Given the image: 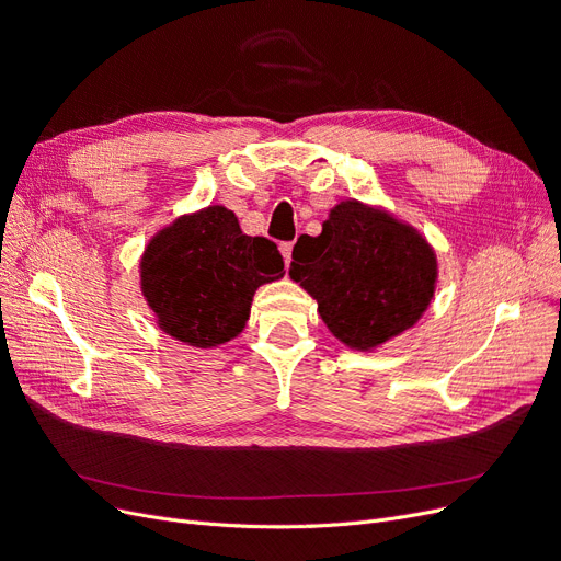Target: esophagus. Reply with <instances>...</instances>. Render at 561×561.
I'll list each match as a JSON object with an SVG mask.
<instances>
[{
  "instance_id": "34e87169",
  "label": "esophagus",
  "mask_w": 561,
  "mask_h": 561,
  "mask_svg": "<svg viewBox=\"0 0 561 561\" xmlns=\"http://www.w3.org/2000/svg\"><path fill=\"white\" fill-rule=\"evenodd\" d=\"M279 252H282V256H284V265L288 268V265H290V254H293V243H282V245H279Z\"/></svg>"
}]
</instances>
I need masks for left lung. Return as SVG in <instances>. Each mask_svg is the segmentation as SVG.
<instances>
[{
	"mask_svg": "<svg viewBox=\"0 0 561 561\" xmlns=\"http://www.w3.org/2000/svg\"><path fill=\"white\" fill-rule=\"evenodd\" d=\"M290 259V279L318 302L332 336L359 352L414 328L438 282L425 236L385 206L355 197L332 206L320 236L302 233Z\"/></svg>",
	"mask_w": 561,
	"mask_h": 561,
	"instance_id": "8db88e82",
	"label": "left lung"
}]
</instances>
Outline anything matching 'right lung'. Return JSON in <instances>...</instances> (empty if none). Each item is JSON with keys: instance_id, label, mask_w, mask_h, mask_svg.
Instances as JSON below:
<instances>
[{"instance_id": "add662e5", "label": "right lung", "mask_w": 561, "mask_h": 561, "mask_svg": "<svg viewBox=\"0 0 561 561\" xmlns=\"http://www.w3.org/2000/svg\"><path fill=\"white\" fill-rule=\"evenodd\" d=\"M140 293L157 328L184 345L214 350L245 330L259 286L284 277L277 245L243 233L222 204L174 218L147 241Z\"/></svg>"}]
</instances>
